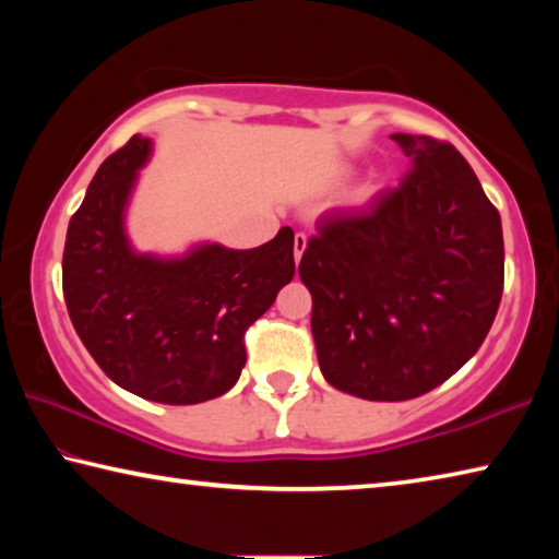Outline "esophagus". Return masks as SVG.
I'll use <instances>...</instances> for the list:
<instances>
[{"label":"esophagus","instance_id":"esophagus-1","mask_svg":"<svg viewBox=\"0 0 559 559\" xmlns=\"http://www.w3.org/2000/svg\"><path fill=\"white\" fill-rule=\"evenodd\" d=\"M306 246H308V236L306 234H296V239H293V257H296L298 263L302 259V251H306Z\"/></svg>","mask_w":559,"mask_h":559}]
</instances>
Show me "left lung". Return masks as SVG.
<instances>
[{
    "instance_id": "obj_1",
    "label": "left lung",
    "mask_w": 559,
    "mask_h": 559,
    "mask_svg": "<svg viewBox=\"0 0 559 559\" xmlns=\"http://www.w3.org/2000/svg\"><path fill=\"white\" fill-rule=\"evenodd\" d=\"M412 159L367 212L330 214L300 259L320 372L340 392L404 402L484 345L503 296L500 214L456 147L392 135Z\"/></svg>"
}]
</instances>
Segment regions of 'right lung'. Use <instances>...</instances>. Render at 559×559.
<instances>
[{"mask_svg":"<svg viewBox=\"0 0 559 559\" xmlns=\"http://www.w3.org/2000/svg\"><path fill=\"white\" fill-rule=\"evenodd\" d=\"M150 140L132 135L91 179L63 246V298L91 357L122 390L159 404L229 392L243 335L296 273L293 229L257 249L202 243L179 259L130 249L122 216Z\"/></svg>","mask_w":559,"mask_h":559,"instance_id":"right-lung-1","label":"right lung"}]
</instances>
